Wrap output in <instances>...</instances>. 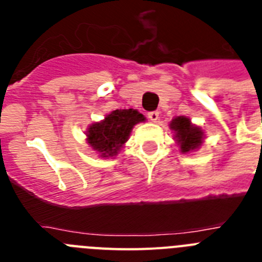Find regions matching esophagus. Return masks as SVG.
Returning <instances> with one entry per match:
<instances>
[{"mask_svg":"<svg viewBox=\"0 0 262 262\" xmlns=\"http://www.w3.org/2000/svg\"><path fill=\"white\" fill-rule=\"evenodd\" d=\"M160 117L159 111H151V113H148V118L152 120V122H157Z\"/></svg>","mask_w":262,"mask_h":262,"instance_id":"1","label":"esophagus"}]
</instances>
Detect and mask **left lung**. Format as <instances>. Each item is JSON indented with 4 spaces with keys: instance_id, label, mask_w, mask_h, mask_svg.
<instances>
[{
    "instance_id": "1",
    "label": "left lung",
    "mask_w": 262,
    "mask_h": 262,
    "mask_svg": "<svg viewBox=\"0 0 262 262\" xmlns=\"http://www.w3.org/2000/svg\"><path fill=\"white\" fill-rule=\"evenodd\" d=\"M170 129L174 131L176 143L180 145L182 154H189L202 145L205 134L201 127L191 123V120L186 117H176L170 122Z\"/></svg>"
}]
</instances>
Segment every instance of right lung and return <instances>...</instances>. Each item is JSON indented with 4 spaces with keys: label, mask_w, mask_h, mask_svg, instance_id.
<instances>
[{
    "label": "right lung",
    "mask_w": 262,
    "mask_h": 262,
    "mask_svg": "<svg viewBox=\"0 0 262 262\" xmlns=\"http://www.w3.org/2000/svg\"><path fill=\"white\" fill-rule=\"evenodd\" d=\"M144 115L134 108L114 110L101 122L90 124L86 142L101 157H113L127 142L134 126L144 122Z\"/></svg>",
    "instance_id": "add662e5"
}]
</instances>
